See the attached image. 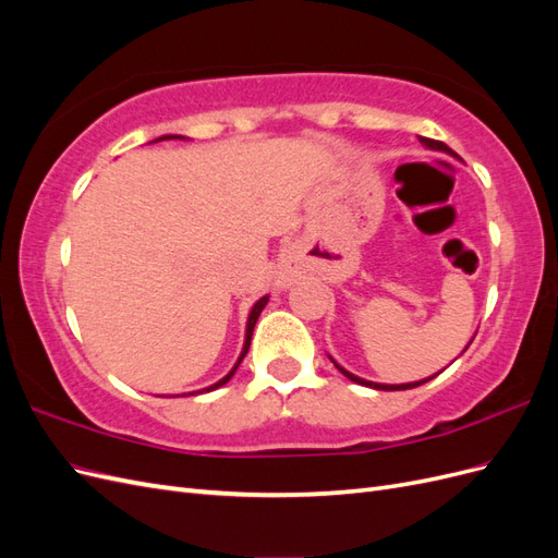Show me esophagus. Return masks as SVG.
<instances>
[{
    "label": "esophagus",
    "mask_w": 558,
    "mask_h": 558,
    "mask_svg": "<svg viewBox=\"0 0 558 558\" xmlns=\"http://www.w3.org/2000/svg\"><path fill=\"white\" fill-rule=\"evenodd\" d=\"M286 283V279L283 277H279V286H283Z\"/></svg>",
    "instance_id": "1"
}]
</instances>
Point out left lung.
I'll list each match as a JSON object with an SVG mask.
<instances>
[{
  "instance_id": "1",
  "label": "left lung",
  "mask_w": 558,
  "mask_h": 558,
  "mask_svg": "<svg viewBox=\"0 0 558 558\" xmlns=\"http://www.w3.org/2000/svg\"><path fill=\"white\" fill-rule=\"evenodd\" d=\"M418 142L421 144H424L426 148H430V150H440V154H447V156H451V158H456V160H461L459 158V154H453V150L447 146V144H442V142H435V140H428V137H418ZM472 340H475V337H472ZM470 340V342H472ZM470 342H468V347H470ZM465 347V349H468ZM463 349V351H465ZM461 351V353H463ZM330 361H332V365L337 367V369H340V373L347 377V379H351L353 384H361V386H367V388H377V391H408V388H416V386H421V384H426V381H430V379H435L437 375H440L442 373V369H440V373H437V375H433V377H426V379H418V381H410V384H377V381H367V379H363V377H356V375H353V373H349V369H344L340 363H337L332 356H328Z\"/></svg>"
}]
</instances>
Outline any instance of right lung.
<instances>
[{
    "label": "right lung",
    "mask_w": 558,
    "mask_h": 558,
    "mask_svg": "<svg viewBox=\"0 0 558 558\" xmlns=\"http://www.w3.org/2000/svg\"><path fill=\"white\" fill-rule=\"evenodd\" d=\"M162 140H185V137H181V134H162V137H158V140H154V142H162ZM267 300H269V295H263L256 305L251 307V312H248V318H246V335H244V347H242V353H240V359H238V363L232 365V369L230 373L223 377V379H218L216 384H211V386H207V388H202V391H193V393H189V396H195V393H209V391H216L218 386H223V384H228L230 379H232V375L238 373V367H240V363L244 361V356H246V351H248V347H251V335H253V326H256V320H258V316H260V312L265 310V305H267ZM185 396V393H183Z\"/></svg>",
    "instance_id": "right-lung-1"
}]
</instances>
